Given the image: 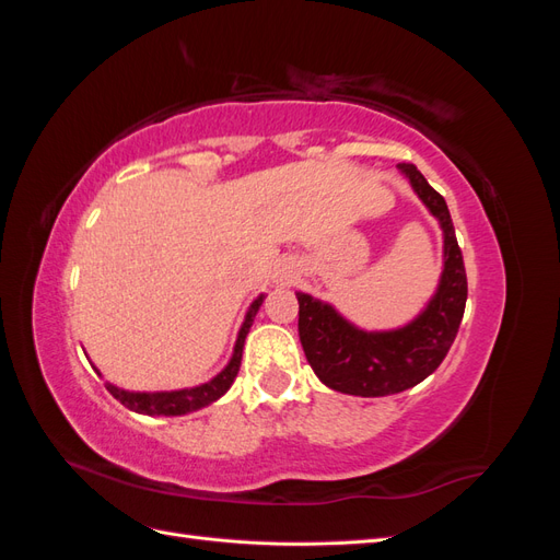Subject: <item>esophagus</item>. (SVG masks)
<instances>
[{
	"mask_svg": "<svg viewBox=\"0 0 560 560\" xmlns=\"http://www.w3.org/2000/svg\"><path fill=\"white\" fill-rule=\"evenodd\" d=\"M284 278H287V276H284Z\"/></svg>",
	"mask_w": 560,
	"mask_h": 560,
	"instance_id": "34e87169",
	"label": "esophagus"
}]
</instances>
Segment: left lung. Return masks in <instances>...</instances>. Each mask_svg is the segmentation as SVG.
Wrapping results in <instances>:
<instances>
[{
  "instance_id": "8db88e82",
  "label": "left lung",
  "mask_w": 560,
  "mask_h": 560,
  "mask_svg": "<svg viewBox=\"0 0 560 560\" xmlns=\"http://www.w3.org/2000/svg\"><path fill=\"white\" fill-rule=\"evenodd\" d=\"M397 167L444 231V270L425 311L389 331H364L329 303L296 292L299 338L306 360L322 383L343 395L385 397L425 381L444 362L465 313V261L446 200L413 163Z\"/></svg>"
}]
</instances>
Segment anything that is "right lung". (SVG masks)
<instances>
[{
	"instance_id": "add662e5",
	"label": "right lung",
	"mask_w": 560,
	"mask_h": 560,
	"mask_svg": "<svg viewBox=\"0 0 560 560\" xmlns=\"http://www.w3.org/2000/svg\"><path fill=\"white\" fill-rule=\"evenodd\" d=\"M261 303H264V294L252 301L243 327L238 331V338H235L231 360L212 381L196 385V387L173 389V393H128V389H121V387H116L112 383H105L107 389L112 393V397L121 401L126 409H130L135 413H144V416H184V413L198 411V409H202V406L217 401L233 385L235 376H238L245 338L249 334V327H252L254 317H257V311H259ZM97 374H100V371H97Z\"/></svg>"
}]
</instances>
